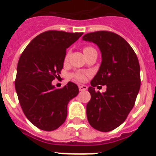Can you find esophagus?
<instances>
[{"label":"esophagus","instance_id":"esophagus-1","mask_svg":"<svg viewBox=\"0 0 156 156\" xmlns=\"http://www.w3.org/2000/svg\"><path fill=\"white\" fill-rule=\"evenodd\" d=\"M80 91H85L88 89V86L86 85H80L79 86Z\"/></svg>","mask_w":156,"mask_h":156}]
</instances>
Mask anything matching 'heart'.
I'll use <instances>...</instances> for the list:
<instances>
[{"instance_id": "heart-1", "label": "heart", "mask_w": 156, "mask_h": 156, "mask_svg": "<svg viewBox=\"0 0 156 156\" xmlns=\"http://www.w3.org/2000/svg\"><path fill=\"white\" fill-rule=\"evenodd\" d=\"M92 47H85L84 48V52H86L87 51H88L89 49H91ZM68 57H69V53H68L67 54V55H66L65 57V61H67L68 59ZM72 78H74L75 80H78V81H80V82H83L84 81L86 80V75L85 73H84V72H74V73H72Z\"/></svg>"}]
</instances>
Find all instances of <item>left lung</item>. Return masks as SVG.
I'll return each mask as SVG.
<instances>
[{
    "label": "left lung",
    "mask_w": 156,
    "mask_h": 156,
    "mask_svg": "<svg viewBox=\"0 0 156 156\" xmlns=\"http://www.w3.org/2000/svg\"><path fill=\"white\" fill-rule=\"evenodd\" d=\"M83 40L98 46L102 61L88 92L91 99L86 106L87 118L91 126L108 132L122 124L131 111L140 88V66L132 47L117 34L97 31L86 34ZM106 85L103 94L94 87Z\"/></svg>",
    "instance_id": "8db88e82"
}]
</instances>
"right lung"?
<instances>
[{
    "label": "right lung",
    "mask_w": 156,
    "mask_h": 156,
    "mask_svg": "<svg viewBox=\"0 0 156 156\" xmlns=\"http://www.w3.org/2000/svg\"><path fill=\"white\" fill-rule=\"evenodd\" d=\"M83 33L48 30L34 38L20 56L15 89L25 115L36 127L56 129L66 120L68 104L79 93L68 82L62 88L52 85L60 74L66 50Z\"/></svg>",
    "instance_id": "right-lung-1"
}]
</instances>
